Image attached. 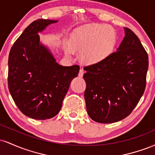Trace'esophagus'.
<instances>
[{
  "label": "esophagus",
  "instance_id": "obj_1",
  "mask_svg": "<svg viewBox=\"0 0 155 155\" xmlns=\"http://www.w3.org/2000/svg\"><path fill=\"white\" fill-rule=\"evenodd\" d=\"M84 69L81 68L79 70V77H82L83 75H84Z\"/></svg>",
  "mask_w": 155,
  "mask_h": 155
}]
</instances>
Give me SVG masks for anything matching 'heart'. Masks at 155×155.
Returning <instances> with one entry per match:
<instances>
[{
  "label": "heart",
  "instance_id": "obj_1",
  "mask_svg": "<svg viewBox=\"0 0 155 155\" xmlns=\"http://www.w3.org/2000/svg\"><path fill=\"white\" fill-rule=\"evenodd\" d=\"M116 41V33L111 25L91 24L81 27L76 31L71 44L74 49L81 51L83 61L95 64L104 61L111 54ZM66 52L72 54V48L68 47Z\"/></svg>",
  "mask_w": 155,
  "mask_h": 155
}]
</instances>
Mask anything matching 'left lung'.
<instances>
[{"label": "left lung", "instance_id": "8db88e82", "mask_svg": "<svg viewBox=\"0 0 155 155\" xmlns=\"http://www.w3.org/2000/svg\"><path fill=\"white\" fill-rule=\"evenodd\" d=\"M116 51L100 63L84 68L87 111L99 123H113L127 117L143 95L149 58L139 38L124 28Z\"/></svg>", "mask_w": 155, "mask_h": 155}]
</instances>
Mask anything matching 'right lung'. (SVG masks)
<instances>
[{"label":"right lung","instance_id":"right-lung-1","mask_svg":"<svg viewBox=\"0 0 155 155\" xmlns=\"http://www.w3.org/2000/svg\"><path fill=\"white\" fill-rule=\"evenodd\" d=\"M58 20L39 19L25 28L8 56V90L14 101L28 117L47 120L56 116L79 66H63L40 42L38 33Z\"/></svg>","mask_w":155,"mask_h":155}]
</instances>
